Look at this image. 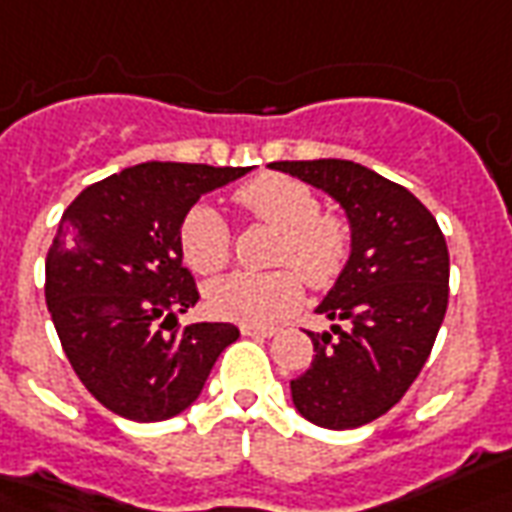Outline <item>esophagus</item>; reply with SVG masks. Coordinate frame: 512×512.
<instances>
[{"mask_svg": "<svg viewBox=\"0 0 512 512\" xmlns=\"http://www.w3.org/2000/svg\"><path fill=\"white\" fill-rule=\"evenodd\" d=\"M241 332H244V335H252V338H271V335H274L271 327H252V324H244Z\"/></svg>", "mask_w": 512, "mask_h": 512, "instance_id": "34e87169", "label": "esophagus"}]
</instances>
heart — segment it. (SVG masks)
<instances>
[{
  "label": "heart",
  "mask_w": 512,
  "mask_h": 512,
  "mask_svg": "<svg viewBox=\"0 0 512 512\" xmlns=\"http://www.w3.org/2000/svg\"><path fill=\"white\" fill-rule=\"evenodd\" d=\"M235 202L252 219L280 232L274 263H291L310 285L327 288L346 266L352 230L335 213H321V202L305 182L263 174L235 191ZM230 224L207 202L194 205L180 224V252L199 274H213L230 260ZM207 307L219 318L241 324H271L302 302V280L293 268L230 271L207 282Z\"/></svg>",
  "instance_id": "b5f03b06"
}]
</instances>
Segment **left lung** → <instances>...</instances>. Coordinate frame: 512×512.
I'll return each mask as SVG.
<instances>
[{"mask_svg":"<svg viewBox=\"0 0 512 512\" xmlns=\"http://www.w3.org/2000/svg\"><path fill=\"white\" fill-rule=\"evenodd\" d=\"M341 205L352 252L316 307L330 332L291 380L293 407L324 430H355L388 413L432 352L449 302V249L416 196L352 160H280Z\"/></svg>","mask_w":512,"mask_h":512,"instance_id":"1","label":"left lung"}]
</instances>
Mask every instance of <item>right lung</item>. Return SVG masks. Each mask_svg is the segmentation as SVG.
<instances>
[{"mask_svg":"<svg viewBox=\"0 0 512 512\" xmlns=\"http://www.w3.org/2000/svg\"><path fill=\"white\" fill-rule=\"evenodd\" d=\"M246 171L138 163L88 185L57 224L46 307L71 368L116 416L166 421L188 410L238 341V327L221 321L177 330V316L199 302L180 224L199 196Z\"/></svg>","mask_w":512,"mask_h":512,"instance_id":"add662e5","label":"right lung"}]
</instances>
